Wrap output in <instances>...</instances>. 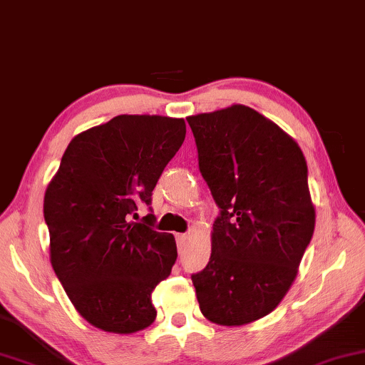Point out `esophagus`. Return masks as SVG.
Listing matches in <instances>:
<instances>
[{"instance_id": "esophagus-1", "label": "esophagus", "mask_w": 365, "mask_h": 365, "mask_svg": "<svg viewBox=\"0 0 365 365\" xmlns=\"http://www.w3.org/2000/svg\"><path fill=\"white\" fill-rule=\"evenodd\" d=\"M187 239H188L187 233H178V235H177V245H178V250L180 252H182L183 247H185Z\"/></svg>"}]
</instances>
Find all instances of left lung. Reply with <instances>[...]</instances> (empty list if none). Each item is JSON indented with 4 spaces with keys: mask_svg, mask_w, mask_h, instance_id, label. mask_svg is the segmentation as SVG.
<instances>
[{
    "mask_svg": "<svg viewBox=\"0 0 365 365\" xmlns=\"http://www.w3.org/2000/svg\"><path fill=\"white\" fill-rule=\"evenodd\" d=\"M187 121L220 208L210 260L192 275L197 300L213 324L255 322L289 292L312 239L307 162L292 137L245 105Z\"/></svg>",
    "mask_w": 365,
    "mask_h": 365,
    "instance_id": "obj_1",
    "label": "left lung"
}]
</instances>
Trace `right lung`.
<instances>
[{
    "instance_id": "add662e5",
    "label": "right lung",
    "mask_w": 365,
    "mask_h": 365,
    "mask_svg": "<svg viewBox=\"0 0 365 365\" xmlns=\"http://www.w3.org/2000/svg\"><path fill=\"white\" fill-rule=\"evenodd\" d=\"M183 118L118 115L76 135L45 193L53 270L78 314L113 334L147 329L152 292L177 260L172 233L140 205L185 140Z\"/></svg>"
}]
</instances>
